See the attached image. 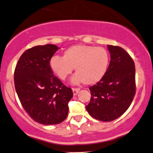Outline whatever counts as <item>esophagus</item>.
Returning a JSON list of instances; mask_svg holds the SVG:
<instances>
[{"label": "esophagus", "mask_w": 153, "mask_h": 153, "mask_svg": "<svg viewBox=\"0 0 153 153\" xmlns=\"http://www.w3.org/2000/svg\"><path fill=\"white\" fill-rule=\"evenodd\" d=\"M80 91V88H73V92L74 95H77Z\"/></svg>", "instance_id": "esophagus-1"}]
</instances>
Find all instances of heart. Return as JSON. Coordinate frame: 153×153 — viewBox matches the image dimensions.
<instances>
[{
	"label": "heart",
	"instance_id": "b5f03b06",
	"mask_svg": "<svg viewBox=\"0 0 153 153\" xmlns=\"http://www.w3.org/2000/svg\"><path fill=\"white\" fill-rule=\"evenodd\" d=\"M109 64V55L104 48L83 44L71 46L65 50L63 57L54 56L49 61L51 70L62 80L75 68L76 74L71 79L73 84H96L104 78Z\"/></svg>",
	"mask_w": 153,
	"mask_h": 153
}]
</instances>
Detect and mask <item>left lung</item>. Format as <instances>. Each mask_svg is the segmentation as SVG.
I'll return each mask as SVG.
<instances>
[{"label": "left lung", "instance_id": "1", "mask_svg": "<svg viewBox=\"0 0 153 153\" xmlns=\"http://www.w3.org/2000/svg\"><path fill=\"white\" fill-rule=\"evenodd\" d=\"M111 61L104 78L90 88L86 106L89 114L99 121H111L130 107L136 94L134 61L123 48L107 45Z\"/></svg>", "mask_w": 153, "mask_h": 153}]
</instances>
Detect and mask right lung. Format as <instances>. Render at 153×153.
Here are the masks:
<instances>
[{"mask_svg":"<svg viewBox=\"0 0 153 153\" xmlns=\"http://www.w3.org/2000/svg\"><path fill=\"white\" fill-rule=\"evenodd\" d=\"M59 47L54 44L36 46L26 50L14 73L15 90L25 111L44 125L61 123L68 114L73 93L53 75L49 61Z\"/></svg>","mask_w":153,"mask_h":153,"instance_id":"obj_1","label":"right lung"}]
</instances>
